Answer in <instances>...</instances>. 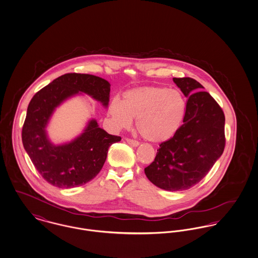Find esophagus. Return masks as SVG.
Segmentation results:
<instances>
[{
  "label": "esophagus",
  "instance_id": "esophagus-1",
  "mask_svg": "<svg viewBox=\"0 0 258 258\" xmlns=\"http://www.w3.org/2000/svg\"><path fill=\"white\" fill-rule=\"evenodd\" d=\"M126 142H127L130 146H132V147H138V146L140 145V143H139L138 141L132 140V139H126Z\"/></svg>",
  "mask_w": 258,
  "mask_h": 258
}]
</instances>
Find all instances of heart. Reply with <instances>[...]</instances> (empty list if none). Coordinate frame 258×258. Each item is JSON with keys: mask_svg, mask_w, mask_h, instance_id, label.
I'll use <instances>...</instances> for the list:
<instances>
[{"mask_svg": "<svg viewBox=\"0 0 258 258\" xmlns=\"http://www.w3.org/2000/svg\"><path fill=\"white\" fill-rule=\"evenodd\" d=\"M187 102L176 89L143 86L128 90L123 101L114 98L109 112L117 128H128L137 118L139 133L152 143H163L179 131L186 116Z\"/></svg>", "mask_w": 258, "mask_h": 258, "instance_id": "obj_1", "label": "heart"}]
</instances>
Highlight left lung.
Segmentation results:
<instances>
[{
	"instance_id": "obj_1",
	"label": "left lung",
	"mask_w": 258,
	"mask_h": 258,
	"mask_svg": "<svg viewBox=\"0 0 258 258\" xmlns=\"http://www.w3.org/2000/svg\"><path fill=\"white\" fill-rule=\"evenodd\" d=\"M188 98L186 116L179 131L163 142L146 176L159 188L188 189L198 183L221 156L225 147V116L202 84L191 78H174Z\"/></svg>"
}]
</instances>
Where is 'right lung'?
<instances>
[{"label": "right lung", "mask_w": 258, "mask_h": 258, "mask_svg": "<svg viewBox=\"0 0 258 258\" xmlns=\"http://www.w3.org/2000/svg\"><path fill=\"white\" fill-rule=\"evenodd\" d=\"M110 84L87 74H66L43 87L32 98L22 128V143L41 176L59 188L81 186L93 179L106 161L109 147L121 140L100 128L95 119L88 121L79 137L55 146L46 126L55 109L73 96L84 93L107 108Z\"/></svg>", "instance_id": "right-lung-1"}]
</instances>
